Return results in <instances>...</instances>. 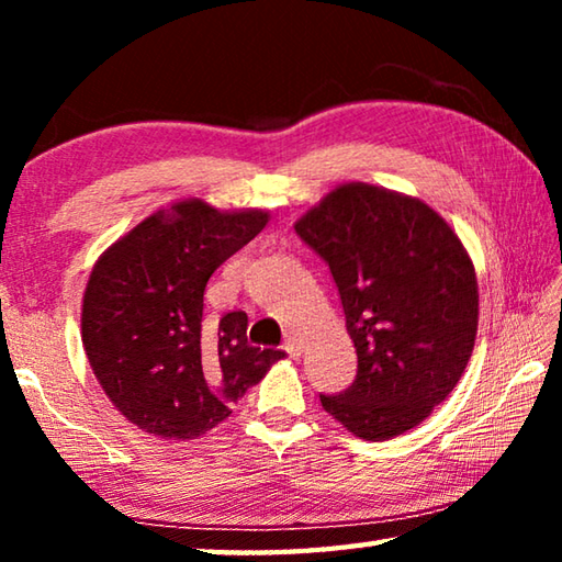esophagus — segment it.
<instances>
[{
	"label": "esophagus",
	"mask_w": 562,
	"mask_h": 562,
	"mask_svg": "<svg viewBox=\"0 0 562 562\" xmlns=\"http://www.w3.org/2000/svg\"><path fill=\"white\" fill-rule=\"evenodd\" d=\"M284 351H288L290 357H300L302 355V341H300L297 335H294V331H290V335L284 337Z\"/></svg>",
	"instance_id": "1"
}]
</instances>
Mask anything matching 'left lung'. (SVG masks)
Here are the masks:
<instances>
[{
	"instance_id": "left-lung-1",
	"label": "left lung",
	"mask_w": 562,
	"mask_h": 562,
	"mask_svg": "<svg viewBox=\"0 0 562 562\" xmlns=\"http://www.w3.org/2000/svg\"><path fill=\"white\" fill-rule=\"evenodd\" d=\"M294 231L329 265L357 349V379L325 412L386 441L431 416L459 384L479 329V282L451 225L418 198L345 183Z\"/></svg>"
}]
</instances>
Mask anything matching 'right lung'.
Masks as SVG:
<instances>
[{
	"mask_svg": "<svg viewBox=\"0 0 562 562\" xmlns=\"http://www.w3.org/2000/svg\"><path fill=\"white\" fill-rule=\"evenodd\" d=\"M268 221L265 211L188 198L148 215L93 265L81 341L111 404L138 429L198 439L284 357L247 341L245 312L203 325L211 274Z\"/></svg>",
	"mask_w": 562,
	"mask_h": 562,
	"instance_id": "add662e5",
	"label": "right lung"
}]
</instances>
